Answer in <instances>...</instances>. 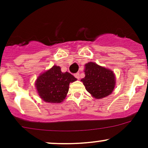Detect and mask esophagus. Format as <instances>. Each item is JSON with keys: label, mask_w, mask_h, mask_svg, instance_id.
<instances>
[{"label": "esophagus", "mask_w": 148, "mask_h": 148, "mask_svg": "<svg viewBox=\"0 0 148 148\" xmlns=\"http://www.w3.org/2000/svg\"><path fill=\"white\" fill-rule=\"evenodd\" d=\"M74 76H75V77H76L77 79H80L79 73H76V74H74Z\"/></svg>", "instance_id": "34e87169"}]
</instances>
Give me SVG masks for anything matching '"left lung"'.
<instances>
[{"label": "left lung", "mask_w": 148, "mask_h": 148, "mask_svg": "<svg viewBox=\"0 0 148 148\" xmlns=\"http://www.w3.org/2000/svg\"><path fill=\"white\" fill-rule=\"evenodd\" d=\"M85 77L81 80L86 90L95 99L111 95L115 86V76L111 69L92 62L85 64Z\"/></svg>", "instance_id": "obj_1"}]
</instances>
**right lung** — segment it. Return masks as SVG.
Instances as JSON below:
<instances>
[{"label":"right lung","mask_w":148,"mask_h":148,"mask_svg":"<svg viewBox=\"0 0 148 148\" xmlns=\"http://www.w3.org/2000/svg\"><path fill=\"white\" fill-rule=\"evenodd\" d=\"M69 72H62L59 66L53 65L37 77L35 87L42 100L48 103H60L65 99L70 83L76 81Z\"/></svg>","instance_id":"1"}]
</instances>
